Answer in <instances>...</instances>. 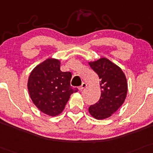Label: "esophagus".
<instances>
[{
    "mask_svg": "<svg viewBox=\"0 0 153 153\" xmlns=\"http://www.w3.org/2000/svg\"><path fill=\"white\" fill-rule=\"evenodd\" d=\"M86 87H87V84H86L85 82H82L81 86H80V87H79V90H80V91H82V90H83L84 88H86Z\"/></svg>",
    "mask_w": 153,
    "mask_h": 153,
    "instance_id": "esophagus-1",
    "label": "esophagus"
}]
</instances>
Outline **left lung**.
<instances>
[{
  "instance_id": "8db88e82",
  "label": "left lung",
  "mask_w": 153,
  "mask_h": 153,
  "mask_svg": "<svg viewBox=\"0 0 153 153\" xmlns=\"http://www.w3.org/2000/svg\"><path fill=\"white\" fill-rule=\"evenodd\" d=\"M98 75L101 95L96 103L90 106L89 113L94 118L103 120L110 117L125 102L128 82L122 69L106 58L88 62Z\"/></svg>"
}]
</instances>
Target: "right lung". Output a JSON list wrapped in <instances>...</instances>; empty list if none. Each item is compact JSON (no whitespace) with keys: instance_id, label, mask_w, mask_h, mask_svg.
Here are the masks:
<instances>
[{"instance_id":"1","label":"right lung","mask_w":153,"mask_h":153,"mask_svg":"<svg viewBox=\"0 0 153 153\" xmlns=\"http://www.w3.org/2000/svg\"><path fill=\"white\" fill-rule=\"evenodd\" d=\"M71 72L60 71V61L49 58L36 65L27 80V90L35 105L49 116L60 115L70 97L78 92L71 86Z\"/></svg>"}]
</instances>
